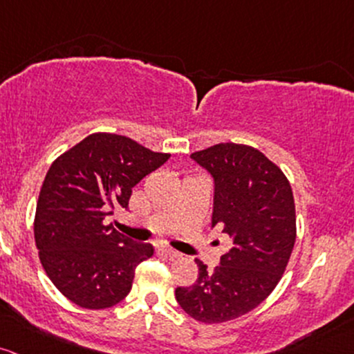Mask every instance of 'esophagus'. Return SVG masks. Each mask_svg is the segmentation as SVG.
I'll use <instances>...</instances> for the list:
<instances>
[{
  "instance_id": "esophagus-1",
  "label": "esophagus",
  "mask_w": 354,
  "mask_h": 354,
  "mask_svg": "<svg viewBox=\"0 0 354 354\" xmlns=\"http://www.w3.org/2000/svg\"><path fill=\"white\" fill-rule=\"evenodd\" d=\"M158 250H159V252H162V254H165V255H168L169 259H176V257H180V254H178L176 250H173V248H169V247H166V245H159V247H158Z\"/></svg>"
}]
</instances>
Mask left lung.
<instances>
[{"label":"left lung","instance_id":"left-lung-1","mask_svg":"<svg viewBox=\"0 0 354 354\" xmlns=\"http://www.w3.org/2000/svg\"><path fill=\"white\" fill-rule=\"evenodd\" d=\"M192 159L215 181L212 227L234 245L213 270L196 259V282L174 294L193 319L216 324L250 313L279 284L296 242V205L286 174L255 147L220 142Z\"/></svg>","mask_w":354,"mask_h":354}]
</instances>
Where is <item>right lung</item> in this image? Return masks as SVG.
<instances>
[{"instance_id":"add662e5","label":"right lung","mask_w":354,"mask_h":354,"mask_svg":"<svg viewBox=\"0 0 354 354\" xmlns=\"http://www.w3.org/2000/svg\"><path fill=\"white\" fill-rule=\"evenodd\" d=\"M168 159L126 136L95 133L52 162L38 196L35 242L50 281L77 306L106 309L129 294L136 267L154 248L126 239L106 218L127 209L134 186Z\"/></svg>"}]
</instances>
